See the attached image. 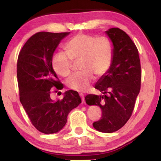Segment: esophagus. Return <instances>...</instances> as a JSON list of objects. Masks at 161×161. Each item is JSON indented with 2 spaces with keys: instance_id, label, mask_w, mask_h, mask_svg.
<instances>
[{
  "instance_id": "1",
  "label": "esophagus",
  "mask_w": 161,
  "mask_h": 161,
  "mask_svg": "<svg viewBox=\"0 0 161 161\" xmlns=\"http://www.w3.org/2000/svg\"><path fill=\"white\" fill-rule=\"evenodd\" d=\"M80 96L81 98V101H82V103H85V100H84V95L83 94H80Z\"/></svg>"
}]
</instances>
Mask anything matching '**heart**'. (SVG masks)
<instances>
[{"mask_svg": "<svg viewBox=\"0 0 161 161\" xmlns=\"http://www.w3.org/2000/svg\"><path fill=\"white\" fill-rule=\"evenodd\" d=\"M65 53L54 54L52 59L53 69L62 77L72 73L73 60L80 62V74L73 75L67 81L69 89L84 92L90 86L94 75L102 77L110 69L114 58V44L108 37L79 33L64 45Z\"/></svg>", "mask_w": 161, "mask_h": 161, "instance_id": "1", "label": "heart"}]
</instances>
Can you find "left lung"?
Here are the masks:
<instances>
[{
	"mask_svg": "<svg viewBox=\"0 0 161 161\" xmlns=\"http://www.w3.org/2000/svg\"><path fill=\"white\" fill-rule=\"evenodd\" d=\"M105 32L114 44L112 64L95 84L102 95L88 94L85 101L102 111V118L93 124L94 129L113 133L123 127L131 116L140 92L141 72L138 49L129 35L118 28Z\"/></svg>",
	"mask_w": 161,
	"mask_h": 161,
	"instance_id": "1",
	"label": "left lung"
}]
</instances>
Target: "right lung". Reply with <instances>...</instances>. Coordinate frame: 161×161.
Here are the masks:
<instances>
[{
	"label": "right lung",
	"mask_w": 161,
	"mask_h": 161,
	"mask_svg": "<svg viewBox=\"0 0 161 161\" xmlns=\"http://www.w3.org/2000/svg\"><path fill=\"white\" fill-rule=\"evenodd\" d=\"M70 32H40L32 35L18 58L17 77L20 101L33 126L45 134L61 130L73 108L81 103L77 92L69 90L62 99L53 100L51 88L62 89L52 64L54 51Z\"/></svg>",
	"instance_id": "1"
}]
</instances>
